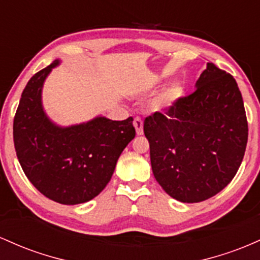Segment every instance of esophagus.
Here are the masks:
<instances>
[{"mask_svg":"<svg viewBox=\"0 0 260 260\" xmlns=\"http://www.w3.org/2000/svg\"><path fill=\"white\" fill-rule=\"evenodd\" d=\"M134 126L136 129V134L138 135H142L144 134V122L140 118H135L134 119Z\"/></svg>","mask_w":260,"mask_h":260,"instance_id":"1","label":"esophagus"}]
</instances>
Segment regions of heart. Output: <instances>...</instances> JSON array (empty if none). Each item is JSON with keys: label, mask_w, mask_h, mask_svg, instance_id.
Instances as JSON below:
<instances>
[{"label": "heart", "mask_w": 260, "mask_h": 260, "mask_svg": "<svg viewBox=\"0 0 260 260\" xmlns=\"http://www.w3.org/2000/svg\"><path fill=\"white\" fill-rule=\"evenodd\" d=\"M182 93L183 88L180 87V84H171V86L163 89L159 94H157L152 99V102H151V110H153V112H161V110L166 109L171 104H173L182 95Z\"/></svg>", "instance_id": "1"}]
</instances>
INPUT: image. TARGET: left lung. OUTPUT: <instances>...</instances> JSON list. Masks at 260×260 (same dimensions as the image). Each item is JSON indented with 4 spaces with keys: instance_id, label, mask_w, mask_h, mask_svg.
<instances>
[{
    "instance_id": "8db88e82",
    "label": "left lung",
    "mask_w": 260,
    "mask_h": 260,
    "mask_svg": "<svg viewBox=\"0 0 260 260\" xmlns=\"http://www.w3.org/2000/svg\"><path fill=\"white\" fill-rule=\"evenodd\" d=\"M153 176L182 203H200L227 186L240 168L248 140L243 99L231 75L209 62L197 89L147 116Z\"/></svg>"
}]
</instances>
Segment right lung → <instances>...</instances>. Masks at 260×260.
<instances>
[{
    "label": "right lung",
    "mask_w": 260,
    "mask_h": 260,
    "mask_svg": "<svg viewBox=\"0 0 260 260\" xmlns=\"http://www.w3.org/2000/svg\"><path fill=\"white\" fill-rule=\"evenodd\" d=\"M55 60L29 80L13 120V141L23 172L49 199L76 205L106 188L122 150L135 138L133 118L116 121L97 116L61 127L43 109L42 88Z\"/></svg>",
    "instance_id": "obj_1"
}]
</instances>
